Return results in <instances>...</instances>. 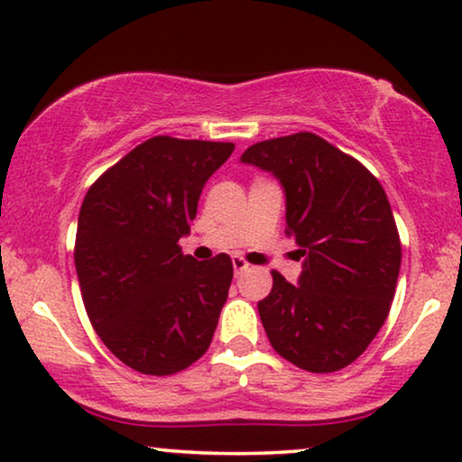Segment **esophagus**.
<instances>
[{
    "label": "esophagus",
    "instance_id": "1",
    "mask_svg": "<svg viewBox=\"0 0 462 462\" xmlns=\"http://www.w3.org/2000/svg\"><path fill=\"white\" fill-rule=\"evenodd\" d=\"M232 266H235L236 274H243L249 268V262H245L243 258H238V255H236V258H232Z\"/></svg>",
    "mask_w": 462,
    "mask_h": 462
}]
</instances>
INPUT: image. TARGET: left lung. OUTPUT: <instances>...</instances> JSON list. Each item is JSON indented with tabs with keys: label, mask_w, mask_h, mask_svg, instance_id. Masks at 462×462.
I'll use <instances>...</instances> for the list:
<instances>
[{
	"label": "left lung",
	"mask_w": 462,
	"mask_h": 462,
	"mask_svg": "<svg viewBox=\"0 0 462 462\" xmlns=\"http://www.w3.org/2000/svg\"><path fill=\"white\" fill-rule=\"evenodd\" d=\"M241 162L285 189V235L305 258L299 283L273 271L258 302L274 352L309 373H335L369 347L386 322L401 268V238L382 183L318 134L262 140Z\"/></svg>",
	"instance_id": "8db88e82"
}]
</instances>
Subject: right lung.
Wrapping results in <instances>:
<instances>
[{"instance_id":"right-lung-1","label":"right lung","mask_w":462,"mask_h":462,"mask_svg":"<svg viewBox=\"0 0 462 462\" xmlns=\"http://www.w3.org/2000/svg\"><path fill=\"white\" fill-rule=\"evenodd\" d=\"M232 143L153 136L87 191L74 264L104 346L143 375H174L207 352L230 290V255H183L202 188Z\"/></svg>"}]
</instances>
